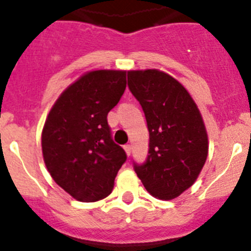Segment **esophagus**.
Listing matches in <instances>:
<instances>
[{
  "label": "esophagus",
  "mask_w": 251,
  "mask_h": 251,
  "mask_svg": "<svg viewBox=\"0 0 251 251\" xmlns=\"http://www.w3.org/2000/svg\"><path fill=\"white\" fill-rule=\"evenodd\" d=\"M124 151H126V153H127V156H130V152H132V147H130V145L124 146Z\"/></svg>",
  "instance_id": "obj_1"
}]
</instances>
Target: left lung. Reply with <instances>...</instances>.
<instances>
[{"label":"left lung","instance_id":"1","mask_svg":"<svg viewBox=\"0 0 251 251\" xmlns=\"http://www.w3.org/2000/svg\"><path fill=\"white\" fill-rule=\"evenodd\" d=\"M128 88L145 112L150 150L134 171L153 197L172 200L191 187L208 153L201 113L175 77L157 69L128 72Z\"/></svg>","mask_w":251,"mask_h":251}]
</instances>
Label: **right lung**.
<instances>
[{"mask_svg": "<svg viewBox=\"0 0 251 251\" xmlns=\"http://www.w3.org/2000/svg\"><path fill=\"white\" fill-rule=\"evenodd\" d=\"M124 70H93L69 85L51 108L41 136L46 168L75 200L105 199L127 154L112 139L106 115L121 100Z\"/></svg>", "mask_w": 251, "mask_h": 251, "instance_id": "obj_1", "label": "right lung"}]
</instances>
